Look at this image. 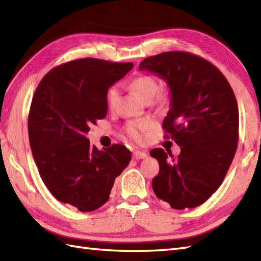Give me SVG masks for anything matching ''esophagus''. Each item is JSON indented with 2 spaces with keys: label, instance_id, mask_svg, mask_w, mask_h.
<instances>
[{
  "label": "esophagus",
  "instance_id": "34e87169",
  "mask_svg": "<svg viewBox=\"0 0 261 261\" xmlns=\"http://www.w3.org/2000/svg\"><path fill=\"white\" fill-rule=\"evenodd\" d=\"M132 157H134V160L139 161V160H142V158L147 157V154H146L145 151H139V150H136V151L134 152V155H132Z\"/></svg>",
  "mask_w": 261,
  "mask_h": 261
}]
</instances>
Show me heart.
<instances>
[{
	"label": "heart",
	"mask_w": 261,
	"mask_h": 261,
	"mask_svg": "<svg viewBox=\"0 0 261 261\" xmlns=\"http://www.w3.org/2000/svg\"><path fill=\"white\" fill-rule=\"evenodd\" d=\"M131 87L136 93L140 96V98L145 101H150L154 97L157 95L158 90H160V84L158 81L151 75L142 74L137 76L136 79L132 80ZM120 97V90L119 87L113 86L111 87L109 93H107V105L111 110H114L117 101H119ZM151 125V122L148 120L144 121H137L131 122L126 126V132L132 140L140 141L142 139L145 131L148 130Z\"/></svg>",
	"instance_id": "1"
}]
</instances>
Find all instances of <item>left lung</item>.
<instances>
[{
    "instance_id": "1",
    "label": "left lung",
    "mask_w": 261,
    "mask_h": 261,
    "mask_svg": "<svg viewBox=\"0 0 261 261\" xmlns=\"http://www.w3.org/2000/svg\"><path fill=\"white\" fill-rule=\"evenodd\" d=\"M139 70L157 74L168 85L171 103L163 127L181 147L177 157L162 148L150 151L160 164L152 190L174 209L200 206L222 185L236 155V95L216 66L188 52L149 56Z\"/></svg>"
}]
</instances>
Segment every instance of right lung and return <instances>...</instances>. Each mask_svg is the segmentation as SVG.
Instances as JSON below:
<instances>
[{"mask_svg": "<svg viewBox=\"0 0 261 261\" xmlns=\"http://www.w3.org/2000/svg\"><path fill=\"white\" fill-rule=\"evenodd\" d=\"M132 68L131 62L74 60L50 70L34 94L28 135L39 175L59 201L80 212L103 206L131 161L125 146L99 150L86 136L107 114L110 87Z\"/></svg>", "mask_w": 261, "mask_h": 261, "instance_id": "add662e5", "label": "right lung"}]
</instances>
